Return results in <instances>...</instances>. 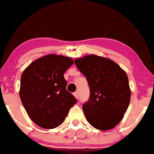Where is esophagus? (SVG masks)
I'll list each match as a JSON object with an SVG mask.
<instances>
[{
  "label": "esophagus",
  "mask_w": 154,
  "mask_h": 154,
  "mask_svg": "<svg viewBox=\"0 0 154 154\" xmlns=\"http://www.w3.org/2000/svg\"><path fill=\"white\" fill-rule=\"evenodd\" d=\"M73 95L75 96V97L76 98V99H79V93H78V92H74V93H73Z\"/></svg>",
  "instance_id": "obj_1"
}]
</instances>
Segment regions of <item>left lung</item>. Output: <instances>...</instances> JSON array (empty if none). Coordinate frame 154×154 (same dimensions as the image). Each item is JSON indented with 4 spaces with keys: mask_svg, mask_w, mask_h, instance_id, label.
Returning a JSON list of instances; mask_svg holds the SVG:
<instances>
[{
    "mask_svg": "<svg viewBox=\"0 0 154 154\" xmlns=\"http://www.w3.org/2000/svg\"><path fill=\"white\" fill-rule=\"evenodd\" d=\"M74 63L90 88L89 100L83 105L86 119L96 129H112L121 122L130 102L127 74L112 60L94 54L76 59Z\"/></svg>",
    "mask_w": 154,
    "mask_h": 154,
    "instance_id": "1",
    "label": "left lung"
}]
</instances>
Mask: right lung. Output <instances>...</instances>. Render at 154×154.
Wrapping results in <instances>:
<instances>
[{
  "label": "right lung",
  "instance_id": "add662e5",
  "mask_svg": "<svg viewBox=\"0 0 154 154\" xmlns=\"http://www.w3.org/2000/svg\"><path fill=\"white\" fill-rule=\"evenodd\" d=\"M73 64L70 57L49 54L35 60L23 72L21 101L30 119L40 127H58L77 102L66 90L67 82L64 77Z\"/></svg>",
  "mask_w": 154,
  "mask_h": 154
}]
</instances>
